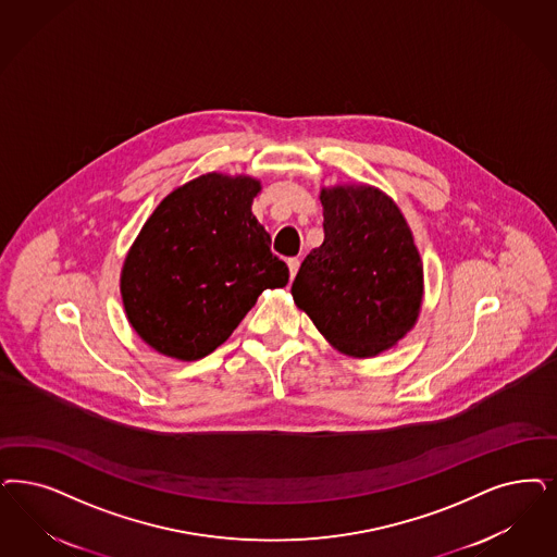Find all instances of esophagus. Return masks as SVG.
Segmentation results:
<instances>
[{
	"mask_svg": "<svg viewBox=\"0 0 557 557\" xmlns=\"http://www.w3.org/2000/svg\"><path fill=\"white\" fill-rule=\"evenodd\" d=\"M298 268H300V261L296 257L288 259L289 280H294V275L298 273Z\"/></svg>",
	"mask_w": 557,
	"mask_h": 557,
	"instance_id": "1",
	"label": "esophagus"
}]
</instances>
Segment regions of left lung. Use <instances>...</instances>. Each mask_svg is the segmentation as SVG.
Here are the masks:
<instances>
[{"label":"left lung","instance_id":"left-lung-1","mask_svg":"<svg viewBox=\"0 0 557 557\" xmlns=\"http://www.w3.org/2000/svg\"><path fill=\"white\" fill-rule=\"evenodd\" d=\"M321 206L325 240L302 261L294 302L337 351L374 358L418 323L420 250L404 213L379 187H323Z\"/></svg>","mask_w":557,"mask_h":557}]
</instances>
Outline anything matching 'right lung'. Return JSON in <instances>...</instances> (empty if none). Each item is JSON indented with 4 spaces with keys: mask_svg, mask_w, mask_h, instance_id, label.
Here are the masks:
<instances>
[{
    "mask_svg": "<svg viewBox=\"0 0 557 557\" xmlns=\"http://www.w3.org/2000/svg\"><path fill=\"white\" fill-rule=\"evenodd\" d=\"M261 181L208 173L169 193L121 269L135 333L162 356L193 362L222 346L263 289L284 288L288 265L252 215Z\"/></svg>",
    "mask_w": 557,
    "mask_h": 557,
    "instance_id": "1",
    "label": "right lung"
}]
</instances>
